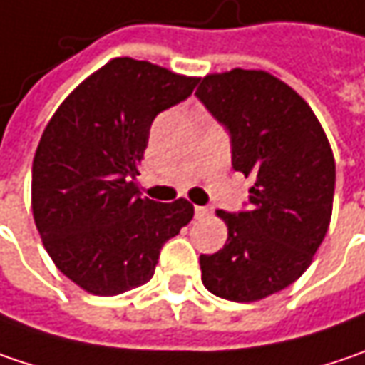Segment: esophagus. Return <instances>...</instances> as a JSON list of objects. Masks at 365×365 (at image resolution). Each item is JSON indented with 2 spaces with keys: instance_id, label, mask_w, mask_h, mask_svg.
Returning a JSON list of instances; mask_svg holds the SVG:
<instances>
[{
  "instance_id": "obj_1",
  "label": "esophagus",
  "mask_w": 365,
  "mask_h": 365,
  "mask_svg": "<svg viewBox=\"0 0 365 365\" xmlns=\"http://www.w3.org/2000/svg\"><path fill=\"white\" fill-rule=\"evenodd\" d=\"M210 215V208H206V206H196L194 208V217L196 219H206Z\"/></svg>"
}]
</instances>
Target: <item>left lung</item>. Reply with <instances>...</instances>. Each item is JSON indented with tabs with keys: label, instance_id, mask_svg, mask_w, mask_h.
<instances>
[{
	"label": "left lung",
	"instance_id": "1",
	"mask_svg": "<svg viewBox=\"0 0 365 365\" xmlns=\"http://www.w3.org/2000/svg\"><path fill=\"white\" fill-rule=\"evenodd\" d=\"M196 97L227 130L233 169L256 180L242 210H219L229 235L223 250L200 256L202 283L231 302H256L297 281L327 235L331 144L308 103L267 72L206 76Z\"/></svg>",
	"mask_w": 365,
	"mask_h": 365
}]
</instances>
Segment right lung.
Masks as SVG:
<instances>
[{
	"instance_id": "add662e5",
	"label": "right lung",
	"mask_w": 365,
	"mask_h": 365,
	"mask_svg": "<svg viewBox=\"0 0 365 365\" xmlns=\"http://www.w3.org/2000/svg\"><path fill=\"white\" fill-rule=\"evenodd\" d=\"M148 61L118 57L86 78L47 123L33 161V215L55 267L95 295L153 279L167 240L194 217L136 187L155 118L196 88Z\"/></svg>"
}]
</instances>
